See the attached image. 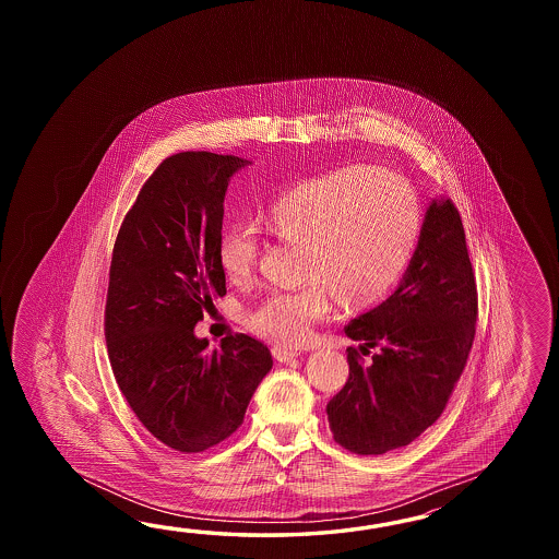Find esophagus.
<instances>
[{
	"label": "esophagus",
	"mask_w": 559,
	"mask_h": 559,
	"mask_svg": "<svg viewBox=\"0 0 559 559\" xmlns=\"http://www.w3.org/2000/svg\"><path fill=\"white\" fill-rule=\"evenodd\" d=\"M272 354H274L275 359H277V361H282V364H285V361H292V359L299 357V352L285 349V347H277V345L272 349Z\"/></svg>",
	"instance_id": "esophagus-1"
}]
</instances>
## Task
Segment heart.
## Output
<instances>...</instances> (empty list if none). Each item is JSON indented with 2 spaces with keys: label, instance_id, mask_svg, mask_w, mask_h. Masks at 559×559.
Instances as JSON below:
<instances>
[{
  "label": "heart",
  "instance_id": "obj_1",
  "mask_svg": "<svg viewBox=\"0 0 559 559\" xmlns=\"http://www.w3.org/2000/svg\"><path fill=\"white\" fill-rule=\"evenodd\" d=\"M267 236L301 248L306 287L272 294L248 316L251 330L277 345L301 344L332 311L378 304L404 274L421 231V203L400 174L349 166L280 191L260 214ZM258 241L231 227L217 239V263L229 284L250 280Z\"/></svg>",
  "mask_w": 559,
  "mask_h": 559
}]
</instances>
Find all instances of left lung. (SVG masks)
<instances>
[{
  "label": "left lung",
  "mask_w": 559,
  "mask_h": 559,
  "mask_svg": "<svg viewBox=\"0 0 559 559\" xmlns=\"http://www.w3.org/2000/svg\"><path fill=\"white\" fill-rule=\"evenodd\" d=\"M477 289L460 212L429 203L417 248L392 296L345 325L378 354L364 366L347 347L349 378L325 407L333 440L381 455L419 438L441 416L474 344Z\"/></svg>",
  "instance_id": "left-lung-1"
}]
</instances>
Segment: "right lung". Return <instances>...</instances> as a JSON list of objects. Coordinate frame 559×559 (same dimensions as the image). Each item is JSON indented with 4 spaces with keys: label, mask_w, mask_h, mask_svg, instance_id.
<instances>
[{
    "label": "right lung",
    "mask_w": 559,
    "mask_h": 559,
    "mask_svg": "<svg viewBox=\"0 0 559 559\" xmlns=\"http://www.w3.org/2000/svg\"><path fill=\"white\" fill-rule=\"evenodd\" d=\"M250 164L210 152L167 157L143 183L114 246L109 364L133 414L178 452H203L229 438L274 366L250 335H227L210 349L193 332L226 296L217 263L224 200L229 179Z\"/></svg>",
    "instance_id": "1"
}]
</instances>
